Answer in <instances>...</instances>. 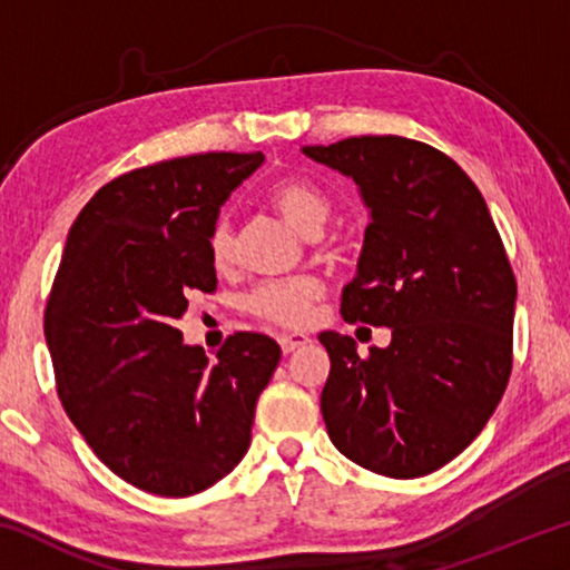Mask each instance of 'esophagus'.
<instances>
[{"label": "esophagus", "instance_id": "esophagus-1", "mask_svg": "<svg viewBox=\"0 0 570 570\" xmlns=\"http://www.w3.org/2000/svg\"><path fill=\"white\" fill-rule=\"evenodd\" d=\"M308 342V336L306 334H302V332H292V334H282L278 336V344H282V350H284V354H292V352H296V350H302V346H306Z\"/></svg>", "mask_w": 570, "mask_h": 570}]
</instances>
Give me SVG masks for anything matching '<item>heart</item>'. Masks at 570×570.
Instances as JSON below:
<instances>
[{"instance_id": "1", "label": "heart", "mask_w": 570, "mask_h": 570, "mask_svg": "<svg viewBox=\"0 0 570 570\" xmlns=\"http://www.w3.org/2000/svg\"><path fill=\"white\" fill-rule=\"evenodd\" d=\"M272 204L282 214L288 226L298 230L302 236H320L326 218H330V200H326L320 188L312 183L286 178L278 180L272 188ZM234 230H230L226 218H218L216 226L210 228L208 236V254L210 262L218 268H226L234 262ZM322 296V284L312 276L284 278V282L262 284L248 294L246 306L258 320L274 322L278 326H304L312 314V306Z\"/></svg>"}]
</instances>
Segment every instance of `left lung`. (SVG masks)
<instances>
[{
  "label": "left lung",
  "mask_w": 570,
  "mask_h": 570,
  "mask_svg": "<svg viewBox=\"0 0 570 570\" xmlns=\"http://www.w3.org/2000/svg\"><path fill=\"white\" fill-rule=\"evenodd\" d=\"M302 153L352 178L370 210L342 316L392 330L366 360L352 336L320 334L332 360L326 432L377 475H430L480 435L505 392L518 286L503 240L468 173L424 142L362 135Z\"/></svg>",
  "instance_id": "1"
}]
</instances>
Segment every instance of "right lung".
<instances>
[{
    "label": "right lung",
    "instance_id": "add662e5",
    "mask_svg": "<svg viewBox=\"0 0 570 570\" xmlns=\"http://www.w3.org/2000/svg\"><path fill=\"white\" fill-rule=\"evenodd\" d=\"M262 153L158 163L102 186L67 234L45 312L57 392L115 475L163 498L200 493L250 445L282 346L238 332L210 362L176 322L214 292L208 236Z\"/></svg>",
    "mask_w": 570,
    "mask_h": 570
}]
</instances>
